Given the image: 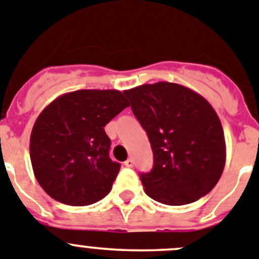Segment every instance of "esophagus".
<instances>
[{
    "mask_svg": "<svg viewBox=\"0 0 259 259\" xmlns=\"http://www.w3.org/2000/svg\"><path fill=\"white\" fill-rule=\"evenodd\" d=\"M124 165H125V166H126V167H133V165H134V161H133L132 158H127L126 161L124 162Z\"/></svg>",
    "mask_w": 259,
    "mask_h": 259,
    "instance_id": "34e87169",
    "label": "esophagus"
}]
</instances>
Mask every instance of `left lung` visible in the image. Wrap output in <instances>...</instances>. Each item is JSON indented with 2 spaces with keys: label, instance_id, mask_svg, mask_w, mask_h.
I'll list each match as a JSON object with an SVG mask.
<instances>
[{
  "label": "left lung",
  "instance_id": "obj_1",
  "mask_svg": "<svg viewBox=\"0 0 259 259\" xmlns=\"http://www.w3.org/2000/svg\"><path fill=\"white\" fill-rule=\"evenodd\" d=\"M125 95L153 152L152 170L141 174L147 195L177 206L210 192L226 164L225 134L210 103L186 86L164 81Z\"/></svg>",
  "mask_w": 259,
  "mask_h": 259
}]
</instances>
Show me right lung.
I'll use <instances>...</instances> for the list:
<instances>
[{"mask_svg": "<svg viewBox=\"0 0 259 259\" xmlns=\"http://www.w3.org/2000/svg\"><path fill=\"white\" fill-rule=\"evenodd\" d=\"M129 106L118 90H76L44 108L32 129L29 155L49 196L85 206L108 195L120 164L109 157L104 126Z\"/></svg>", "mask_w": 259, "mask_h": 259, "instance_id": "obj_1", "label": "right lung"}]
</instances>
